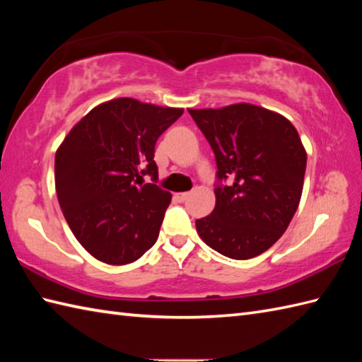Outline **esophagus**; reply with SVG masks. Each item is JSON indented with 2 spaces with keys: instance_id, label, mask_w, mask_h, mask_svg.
Returning a JSON list of instances; mask_svg holds the SVG:
<instances>
[{
  "instance_id": "1",
  "label": "esophagus",
  "mask_w": 362,
  "mask_h": 362,
  "mask_svg": "<svg viewBox=\"0 0 362 362\" xmlns=\"http://www.w3.org/2000/svg\"><path fill=\"white\" fill-rule=\"evenodd\" d=\"M188 196H189V193H177V194H175V199H177V201H179V202H183V201H187Z\"/></svg>"
}]
</instances>
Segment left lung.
Returning a JSON list of instances; mask_svg holds the SVG:
<instances>
[{"label": "left lung", "instance_id": "1", "mask_svg": "<svg viewBox=\"0 0 362 362\" xmlns=\"http://www.w3.org/2000/svg\"><path fill=\"white\" fill-rule=\"evenodd\" d=\"M188 112L218 166L216 205L196 221L199 236L232 259L261 255L286 232L302 197L306 151L296 127L280 113L245 103Z\"/></svg>", "mask_w": 362, "mask_h": 362}]
</instances>
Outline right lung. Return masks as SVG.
<instances>
[{"mask_svg":"<svg viewBox=\"0 0 362 362\" xmlns=\"http://www.w3.org/2000/svg\"><path fill=\"white\" fill-rule=\"evenodd\" d=\"M182 113L112 99L91 109L59 146L54 175L60 209L96 259L129 264L156 244L173 196L143 177L158 179L156 143Z\"/></svg>","mask_w":362,"mask_h":362,"instance_id":"add662e5","label":"right lung"}]
</instances>
